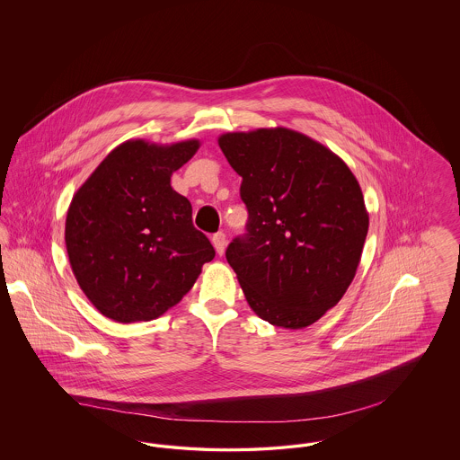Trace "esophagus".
Wrapping results in <instances>:
<instances>
[{"label": "esophagus", "instance_id": "34e87169", "mask_svg": "<svg viewBox=\"0 0 460 460\" xmlns=\"http://www.w3.org/2000/svg\"><path fill=\"white\" fill-rule=\"evenodd\" d=\"M212 244H214V248H216V252L222 255L224 253V250H226V234L220 231V233H216L214 236H212Z\"/></svg>", "mask_w": 460, "mask_h": 460}]
</instances>
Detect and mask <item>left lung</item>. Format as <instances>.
<instances>
[{"instance_id": "left-lung-1", "label": "left lung", "mask_w": 460, "mask_h": 460, "mask_svg": "<svg viewBox=\"0 0 460 460\" xmlns=\"http://www.w3.org/2000/svg\"><path fill=\"white\" fill-rule=\"evenodd\" d=\"M219 146L243 177L246 233L226 259L248 305L278 328L314 324L341 300L360 262L369 216L355 175L285 128L227 132Z\"/></svg>"}]
</instances>
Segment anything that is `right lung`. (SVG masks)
Returning <instances> with one entry per match:
<instances>
[{
	"label": "right lung",
	"mask_w": 460,
	"mask_h": 460,
	"mask_svg": "<svg viewBox=\"0 0 460 460\" xmlns=\"http://www.w3.org/2000/svg\"><path fill=\"white\" fill-rule=\"evenodd\" d=\"M199 148L190 139L160 146L129 139L77 190L66 220L72 272L105 317L152 321L193 288L216 257L191 219V203L171 175Z\"/></svg>",
	"instance_id": "1"
}]
</instances>
